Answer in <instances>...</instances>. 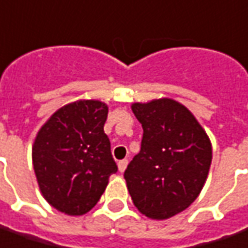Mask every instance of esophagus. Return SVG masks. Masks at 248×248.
Segmentation results:
<instances>
[{"mask_svg": "<svg viewBox=\"0 0 248 248\" xmlns=\"http://www.w3.org/2000/svg\"><path fill=\"white\" fill-rule=\"evenodd\" d=\"M127 164H129V161H127V160H121V161H119V162H118L119 172L124 173V169H126V166H127Z\"/></svg>", "mask_w": 248, "mask_h": 248, "instance_id": "1", "label": "esophagus"}]
</instances>
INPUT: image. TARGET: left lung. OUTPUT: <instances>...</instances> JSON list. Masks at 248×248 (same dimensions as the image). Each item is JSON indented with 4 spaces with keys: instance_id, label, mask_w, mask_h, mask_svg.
<instances>
[{
    "instance_id": "left-lung-1",
    "label": "left lung",
    "mask_w": 248,
    "mask_h": 248,
    "mask_svg": "<svg viewBox=\"0 0 248 248\" xmlns=\"http://www.w3.org/2000/svg\"><path fill=\"white\" fill-rule=\"evenodd\" d=\"M143 129L141 150L124 170L131 200L142 215L165 220L195 202L207 180L212 146L193 114L162 98L133 103Z\"/></svg>"
}]
</instances>
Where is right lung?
Instances as JSON below:
<instances>
[{
    "instance_id": "right-lung-1",
    "label": "right lung",
    "mask_w": 248,
    "mask_h": 248,
    "mask_svg": "<svg viewBox=\"0 0 248 248\" xmlns=\"http://www.w3.org/2000/svg\"><path fill=\"white\" fill-rule=\"evenodd\" d=\"M107 112L103 102L78 100L59 108L36 136V178L44 199L60 212L87 214L118 170L103 130Z\"/></svg>"
}]
</instances>
